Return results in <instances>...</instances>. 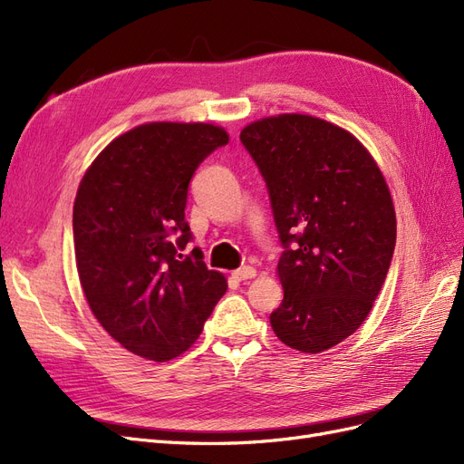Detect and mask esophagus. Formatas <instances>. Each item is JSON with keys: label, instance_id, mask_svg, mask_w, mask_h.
<instances>
[{"label": "esophagus", "instance_id": "1", "mask_svg": "<svg viewBox=\"0 0 464 464\" xmlns=\"http://www.w3.org/2000/svg\"><path fill=\"white\" fill-rule=\"evenodd\" d=\"M256 275H257V271L254 269V266H249V265H246V266H240V269L232 271V276H234V278H237V280H247V278H254Z\"/></svg>", "mask_w": 464, "mask_h": 464}]
</instances>
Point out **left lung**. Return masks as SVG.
Here are the masks:
<instances>
[{
    "instance_id": "8db88e82",
    "label": "left lung",
    "mask_w": 464,
    "mask_h": 464,
    "mask_svg": "<svg viewBox=\"0 0 464 464\" xmlns=\"http://www.w3.org/2000/svg\"><path fill=\"white\" fill-rule=\"evenodd\" d=\"M240 141L269 189L285 246V298L271 327L286 346L317 354L366 321L395 251L397 218L368 149L339 125L305 114L263 118Z\"/></svg>"
}]
</instances>
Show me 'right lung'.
<instances>
[{
    "label": "right lung",
    "mask_w": 464,
    "mask_h": 464,
    "mask_svg": "<svg viewBox=\"0 0 464 464\" xmlns=\"http://www.w3.org/2000/svg\"><path fill=\"white\" fill-rule=\"evenodd\" d=\"M228 133L210 123L152 121L116 137L82 176L73 205L75 259L98 323L130 353L166 362L188 350L227 292L186 222L189 181Z\"/></svg>",
    "instance_id": "right-lung-1"
}]
</instances>
